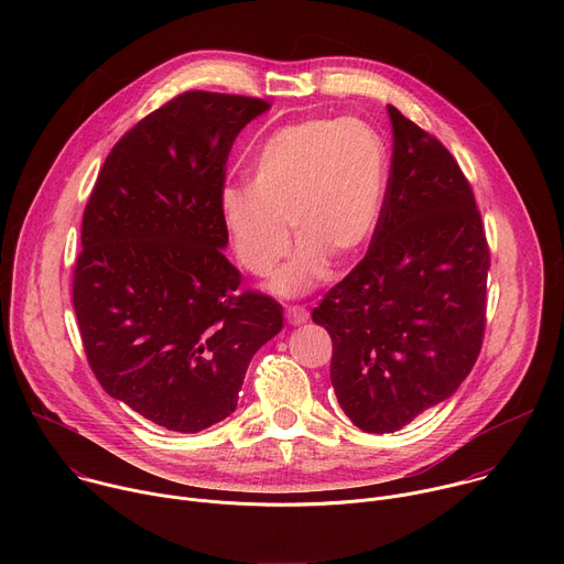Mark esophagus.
I'll use <instances>...</instances> for the list:
<instances>
[{
    "mask_svg": "<svg viewBox=\"0 0 564 564\" xmlns=\"http://www.w3.org/2000/svg\"><path fill=\"white\" fill-rule=\"evenodd\" d=\"M285 318H288L290 326H303L305 321L310 318V314L301 305H290V307H285Z\"/></svg>",
    "mask_w": 564,
    "mask_h": 564,
    "instance_id": "esophagus-1",
    "label": "esophagus"
}]
</instances>
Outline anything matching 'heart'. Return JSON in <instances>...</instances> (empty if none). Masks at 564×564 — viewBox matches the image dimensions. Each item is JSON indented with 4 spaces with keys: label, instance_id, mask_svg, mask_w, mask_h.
Listing matches in <instances>:
<instances>
[{
    "label": "heart",
    "instance_id": "heart-1",
    "mask_svg": "<svg viewBox=\"0 0 564 564\" xmlns=\"http://www.w3.org/2000/svg\"><path fill=\"white\" fill-rule=\"evenodd\" d=\"M388 183L381 133L359 118H310L274 131L257 151L248 185L225 187L218 207L231 248L250 274L268 276L299 240L292 261L272 279L279 296H301L352 259L372 236Z\"/></svg>",
    "mask_w": 564,
    "mask_h": 564
}]
</instances>
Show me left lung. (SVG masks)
<instances>
[{
  "mask_svg": "<svg viewBox=\"0 0 564 564\" xmlns=\"http://www.w3.org/2000/svg\"><path fill=\"white\" fill-rule=\"evenodd\" d=\"M392 163L364 261L312 321L333 337L330 379L364 433H394L455 394L485 337L489 248L455 158L388 105Z\"/></svg>",
  "mask_w": 564,
  "mask_h": 564,
  "instance_id": "8db88e82",
  "label": "left lung"
}]
</instances>
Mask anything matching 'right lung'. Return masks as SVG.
I'll list each match as a JSON object with an SVG mask.
<instances>
[{
  "mask_svg": "<svg viewBox=\"0 0 564 564\" xmlns=\"http://www.w3.org/2000/svg\"><path fill=\"white\" fill-rule=\"evenodd\" d=\"M270 109L189 91L138 122L107 155L83 218L73 307L94 375L144 420L198 433L236 411L283 307L234 294L218 198L236 135Z\"/></svg>",
  "mask_w": 564,
  "mask_h": 564,
  "instance_id": "obj_1",
  "label": "right lung"
}]
</instances>
